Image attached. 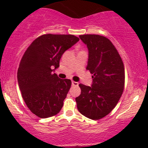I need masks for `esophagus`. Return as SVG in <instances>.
I'll use <instances>...</instances> for the list:
<instances>
[{"label": "esophagus", "mask_w": 148, "mask_h": 148, "mask_svg": "<svg viewBox=\"0 0 148 148\" xmlns=\"http://www.w3.org/2000/svg\"><path fill=\"white\" fill-rule=\"evenodd\" d=\"M72 84L73 86H79V83L76 82V81H73L72 82Z\"/></svg>", "instance_id": "obj_1"}]
</instances>
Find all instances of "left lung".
Returning <instances> with one entry per match:
<instances>
[{
    "mask_svg": "<svg viewBox=\"0 0 148 148\" xmlns=\"http://www.w3.org/2000/svg\"><path fill=\"white\" fill-rule=\"evenodd\" d=\"M89 52L86 69L92 74V86L80 84L76 98L79 111L86 118L99 120L111 112L123 95L125 67L113 43L99 35H79Z\"/></svg>",
    "mask_w": 148,
    "mask_h": 148,
    "instance_id": "obj_1",
    "label": "left lung"
}]
</instances>
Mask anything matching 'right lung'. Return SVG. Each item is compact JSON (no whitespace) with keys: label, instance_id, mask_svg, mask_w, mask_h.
Masks as SVG:
<instances>
[{"label":"right lung","instance_id":"right-lung-1","mask_svg":"<svg viewBox=\"0 0 148 148\" xmlns=\"http://www.w3.org/2000/svg\"><path fill=\"white\" fill-rule=\"evenodd\" d=\"M79 40L73 35L45 34L26 49L17 72L21 95L32 113L40 118L60 111L72 81L53 74L60 66L61 56Z\"/></svg>","mask_w":148,"mask_h":148}]
</instances>
